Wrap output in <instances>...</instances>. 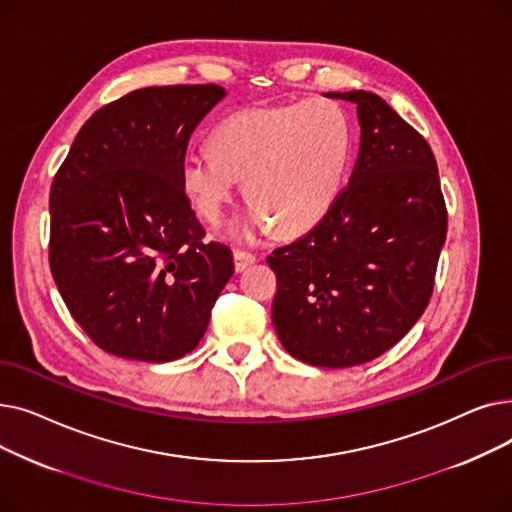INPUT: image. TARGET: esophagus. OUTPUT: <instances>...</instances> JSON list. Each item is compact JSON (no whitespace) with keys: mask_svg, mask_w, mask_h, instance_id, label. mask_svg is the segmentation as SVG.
<instances>
[{"mask_svg":"<svg viewBox=\"0 0 512 512\" xmlns=\"http://www.w3.org/2000/svg\"><path fill=\"white\" fill-rule=\"evenodd\" d=\"M255 261H257V255L251 253V251H245V249H236L234 251V267H236V272L247 270V267L251 263H255Z\"/></svg>","mask_w":512,"mask_h":512,"instance_id":"1","label":"esophagus"}]
</instances>
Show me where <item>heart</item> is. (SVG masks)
Returning a JSON list of instances; mask_svg holds the SVG:
<instances>
[{
    "label": "heart",
    "instance_id": "b5f03b06",
    "mask_svg": "<svg viewBox=\"0 0 512 512\" xmlns=\"http://www.w3.org/2000/svg\"><path fill=\"white\" fill-rule=\"evenodd\" d=\"M353 161V124L324 97L247 107L211 132V149L182 157V184L201 218L220 224L236 184L251 199L236 234H301L340 199Z\"/></svg>",
    "mask_w": 512,
    "mask_h": 512
}]
</instances>
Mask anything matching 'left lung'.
<instances>
[{
    "label": "left lung",
    "mask_w": 512,
    "mask_h": 512,
    "mask_svg": "<svg viewBox=\"0 0 512 512\" xmlns=\"http://www.w3.org/2000/svg\"><path fill=\"white\" fill-rule=\"evenodd\" d=\"M357 105L359 155L332 211L267 263L272 321L286 351L315 367L384 355L432 299L448 215L421 134L375 93H326Z\"/></svg>",
    "instance_id": "8db88e82"
}]
</instances>
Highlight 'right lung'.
Listing matches in <instances>:
<instances>
[{
	"label": "right lung",
	"mask_w": 512,
	"mask_h": 512,
	"mask_svg": "<svg viewBox=\"0 0 512 512\" xmlns=\"http://www.w3.org/2000/svg\"><path fill=\"white\" fill-rule=\"evenodd\" d=\"M218 85L147 87L78 130L49 193V267L76 324L105 353L166 363L203 338L234 274L205 242L182 157Z\"/></svg>",
	"instance_id": "right-lung-1"
}]
</instances>
